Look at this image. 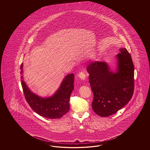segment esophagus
Wrapping results in <instances>:
<instances>
[{
    "label": "esophagus",
    "mask_w": 150,
    "mask_h": 150,
    "mask_svg": "<svg viewBox=\"0 0 150 150\" xmlns=\"http://www.w3.org/2000/svg\"><path fill=\"white\" fill-rule=\"evenodd\" d=\"M78 76L80 78L83 80H85L86 79V74H85L83 72H80Z\"/></svg>",
    "instance_id": "obj_1"
}]
</instances>
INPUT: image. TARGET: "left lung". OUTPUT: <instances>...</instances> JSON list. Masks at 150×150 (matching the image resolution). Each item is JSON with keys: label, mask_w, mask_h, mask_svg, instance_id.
Wrapping results in <instances>:
<instances>
[{"label": "left lung", "mask_w": 150, "mask_h": 150, "mask_svg": "<svg viewBox=\"0 0 150 150\" xmlns=\"http://www.w3.org/2000/svg\"><path fill=\"white\" fill-rule=\"evenodd\" d=\"M116 54L117 68L112 71L105 62H92L87 67L94 99L93 111L101 117L115 114L127 104L133 96L134 66L126 48Z\"/></svg>", "instance_id": "left-lung-1"}]
</instances>
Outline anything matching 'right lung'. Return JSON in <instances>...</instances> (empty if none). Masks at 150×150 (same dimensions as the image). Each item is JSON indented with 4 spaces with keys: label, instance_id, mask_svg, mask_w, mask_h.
Returning <instances> with one entry per match:
<instances>
[{
    "label": "right lung",
    "instance_id": "add662e5",
    "mask_svg": "<svg viewBox=\"0 0 150 150\" xmlns=\"http://www.w3.org/2000/svg\"><path fill=\"white\" fill-rule=\"evenodd\" d=\"M23 74V64L21 65ZM21 85L25 100L32 109L38 115L46 118L56 119L62 117L70 110L69 100L74 89V74L65 76L57 91L50 97H41L32 92L21 76Z\"/></svg>",
    "mask_w": 150,
    "mask_h": 150
}]
</instances>
